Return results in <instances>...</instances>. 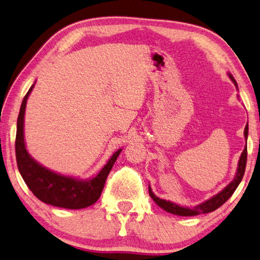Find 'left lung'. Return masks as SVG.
I'll list each match as a JSON object with an SVG mask.
<instances>
[{"label": "left lung", "mask_w": 260, "mask_h": 260, "mask_svg": "<svg viewBox=\"0 0 260 260\" xmlns=\"http://www.w3.org/2000/svg\"><path fill=\"white\" fill-rule=\"evenodd\" d=\"M229 77L234 82V84H237L235 82V79L232 75H229ZM248 123H246L245 129H244V137L245 139H248ZM246 155H248V150H246V146L244 147L243 152H242L240 161H238V168H237V173L236 176L234 180L229 183V184L224 188L221 192H219L218 194H215L214 197H212L211 199H208L205 203L199 204V205L194 206L193 208H189V207H182L178 206L176 204H174L172 202L165 201V199H160L159 197L152 192L151 186H148V192H150L151 198L156 203V205L160 206L161 208H164L166 212H169L172 214H176V215H181V216H192V215H198V214H205V213H210V212L215 211L216 208H219L221 205H223L229 198L232 197V194L234 193V191L236 190V188L240 184L242 178H243L244 172H245V166H246Z\"/></svg>", "instance_id": "obj_1"}]
</instances>
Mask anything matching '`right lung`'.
<instances>
[{"label": "right lung", "mask_w": 260, "mask_h": 260, "mask_svg": "<svg viewBox=\"0 0 260 260\" xmlns=\"http://www.w3.org/2000/svg\"><path fill=\"white\" fill-rule=\"evenodd\" d=\"M34 84L24 96L20 106L16 134V160L18 170L28 189L41 202L49 205L79 210L91 206L99 199L104 190L106 180L122 150L116 151L108 160L104 168L92 180L83 181L70 176L59 175L52 170L42 167L31 158L25 147L24 142V114L27 98Z\"/></svg>", "instance_id": "right-lung-1"}]
</instances>
